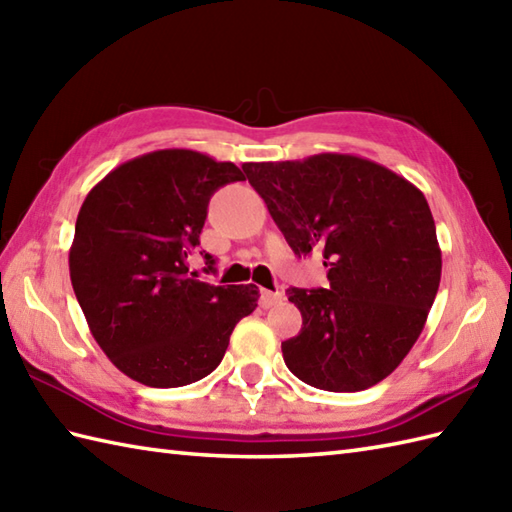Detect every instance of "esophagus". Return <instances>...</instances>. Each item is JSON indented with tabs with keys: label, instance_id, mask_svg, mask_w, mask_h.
Here are the masks:
<instances>
[{
	"label": "esophagus",
	"instance_id": "obj_1",
	"mask_svg": "<svg viewBox=\"0 0 512 512\" xmlns=\"http://www.w3.org/2000/svg\"><path fill=\"white\" fill-rule=\"evenodd\" d=\"M281 292H270V290H264L262 292V308H273L275 303H279L281 301Z\"/></svg>",
	"mask_w": 512,
	"mask_h": 512
}]
</instances>
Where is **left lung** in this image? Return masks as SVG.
Here are the masks:
<instances>
[{"instance_id": "obj_1", "label": "left lung", "mask_w": 512, "mask_h": 512, "mask_svg": "<svg viewBox=\"0 0 512 512\" xmlns=\"http://www.w3.org/2000/svg\"><path fill=\"white\" fill-rule=\"evenodd\" d=\"M279 231L328 266L330 288H288L301 332L288 369L325 391H363L409 354L438 295L442 253L427 200L391 169L352 154L244 162Z\"/></svg>"}]
</instances>
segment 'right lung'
Here are the masks:
<instances>
[{
	"instance_id": "add662e5",
	"label": "right lung",
	"mask_w": 512,
	"mask_h": 512,
	"mask_svg": "<svg viewBox=\"0 0 512 512\" xmlns=\"http://www.w3.org/2000/svg\"><path fill=\"white\" fill-rule=\"evenodd\" d=\"M237 180L246 178L233 162L158 149L107 173L81 206L74 295L105 356L136 383L169 389L209 376L257 308V286L206 284L187 264L211 195Z\"/></svg>"
}]
</instances>
